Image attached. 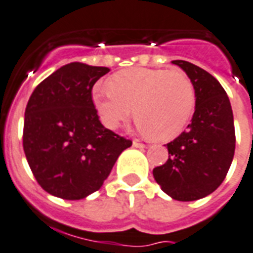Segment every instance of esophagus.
I'll return each mask as SVG.
<instances>
[{
	"instance_id": "1",
	"label": "esophagus",
	"mask_w": 253,
	"mask_h": 253,
	"mask_svg": "<svg viewBox=\"0 0 253 253\" xmlns=\"http://www.w3.org/2000/svg\"><path fill=\"white\" fill-rule=\"evenodd\" d=\"M132 145H133V147H136V148H147V145H145L144 143H140L139 140H133Z\"/></svg>"
}]
</instances>
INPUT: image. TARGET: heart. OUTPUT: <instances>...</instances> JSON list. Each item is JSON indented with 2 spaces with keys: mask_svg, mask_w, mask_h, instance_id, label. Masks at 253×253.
Returning <instances> with one entry per match:
<instances>
[{
  "mask_svg": "<svg viewBox=\"0 0 253 253\" xmlns=\"http://www.w3.org/2000/svg\"><path fill=\"white\" fill-rule=\"evenodd\" d=\"M109 89L94 88V108L108 128H117L132 114L145 135L157 140L178 136L196 105L194 83L180 70L133 69L113 75Z\"/></svg>",
  "mask_w": 253,
  "mask_h": 253,
  "instance_id": "b5f03b06",
  "label": "heart"
}]
</instances>
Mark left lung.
Instances as JSON below:
<instances>
[{
    "label": "left lung",
    "mask_w": 253,
    "mask_h": 253,
    "mask_svg": "<svg viewBox=\"0 0 253 253\" xmlns=\"http://www.w3.org/2000/svg\"><path fill=\"white\" fill-rule=\"evenodd\" d=\"M186 71L196 91V106L187 130L168 143L169 159L153 169L161 190L179 201L212 194L222 183L235 151L230 100L213 75L187 61H173Z\"/></svg>",
    "instance_id": "8db88e82"
}]
</instances>
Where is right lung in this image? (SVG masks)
I'll list each match as a JSON object with an SVG mask.
<instances>
[{
	"mask_svg": "<svg viewBox=\"0 0 253 253\" xmlns=\"http://www.w3.org/2000/svg\"><path fill=\"white\" fill-rule=\"evenodd\" d=\"M108 67L67 63L35 88L24 113L23 149L48 194L80 200L100 190L132 141L102 126L92 88Z\"/></svg>",
	"mask_w": 253,
	"mask_h": 253,
	"instance_id": "add662e5",
	"label": "right lung"
}]
</instances>
